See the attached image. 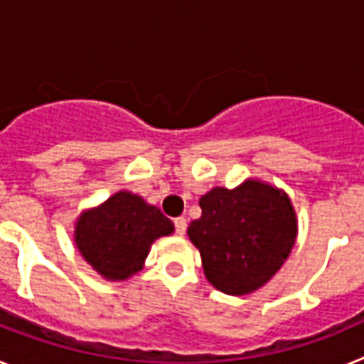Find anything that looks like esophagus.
I'll list each match as a JSON object with an SVG mask.
<instances>
[{"instance_id":"esophagus-1","label":"esophagus","mask_w":364,"mask_h":364,"mask_svg":"<svg viewBox=\"0 0 364 364\" xmlns=\"http://www.w3.org/2000/svg\"><path fill=\"white\" fill-rule=\"evenodd\" d=\"M186 228H188V222H186L184 217L175 218V231H176V235H184L186 233Z\"/></svg>"}]
</instances>
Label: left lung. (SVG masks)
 <instances>
[{"label": "left lung", "mask_w": 364, "mask_h": 364, "mask_svg": "<svg viewBox=\"0 0 364 364\" xmlns=\"http://www.w3.org/2000/svg\"><path fill=\"white\" fill-rule=\"evenodd\" d=\"M202 217L188 228L205 279L228 295H246L281 269L297 237L294 205L282 189L260 180L213 188L200 200Z\"/></svg>", "instance_id": "8db88e82"}]
</instances>
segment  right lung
Instances as JSON below:
<instances>
[{"label": "right lung", "mask_w": 364, "mask_h": 364, "mask_svg": "<svg viewBox=\"0 0 364 364\" xmlns=\"http://www.w3.org/2000/svg\"><path fill=\"white\" fill-rule=\"evenodd\" d=\"M173 231V222L156 205L129 191H118L80 215L74 242L102 277L125 281L144 268L151 244Z\"/></svg>", "instance_id": "add662e5"}]
</instances>
